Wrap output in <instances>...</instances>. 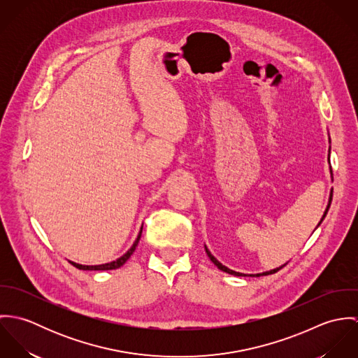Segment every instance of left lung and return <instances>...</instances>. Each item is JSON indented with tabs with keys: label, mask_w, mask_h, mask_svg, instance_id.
<instances>
[{
	"label": "left lung",
	"mask_w": 358,
	"mask_h": 358,
	"mask_svg": "<svg viewBox=\"0 0 358 358\" xmlns=\"http://www.w3.org/2000/svg\"><path fill=\"white\" fill-rule=\"evenodd\" d=\"M331 149V148H329ZM329 159V158H328ZM331 175H332V169H331ZM331 203H332V190H331V196H329V203H328V206H327V209H325V212H324V215H322V217H321V220H320V223H318V226L321 224V222L324 220V217H325V215H327V212H328V209H329V206H331ZM205 252H206V255L209 256V259L212 260V263L219 268V270H222V271H224V273H229V274H233V275H245V274H243V273H238V271H234V270H230V268H227L226 266H223L215 256L212 255L209 251H208V248L205 247ZM287 264V263H285ZM285 264H282V266H280V267H277V268H273V270H270V271H264V273H259V274H250L251 277H260V275H268V274H274V273H277L280 268H282Z\"/></svg>",
	"instance_id": "left-lung-1"
}]
</instances>
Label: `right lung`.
I'll list each match as a JSON object with an SVG mask.
<instances>
[{"label":"right lung","mask_w":358,"mask_h":358,"mask_svg":"<svg viewBox=\"0 0 358 358\" xmlns=\"http://www.w3.org/2000/svg\"><path fill=\"white\" fill-rule=\"evenodd\" d=\"M141 236H142V230L139 231L138 238L135 240L134 245L128 250V252L124 254L121 257H118V259L114 260V262L104 263V264H98V266H84V264H78V263H74V262H70V263H71L73 266H76L77 268H80V270H114V268H118V267H121V266L131 257V255L135 252V250H136V247H138V243H139V240H141Z\"/></svg>","instance_id":"1"}]
</instances>
